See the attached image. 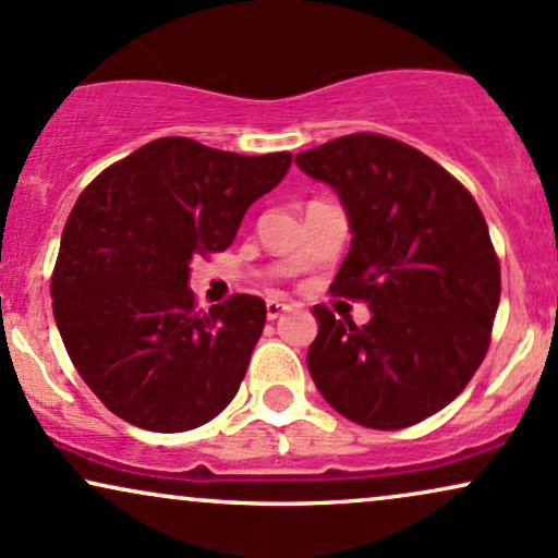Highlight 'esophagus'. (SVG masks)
Returning <instances> with one entry per match:
<instances>
[{"label": "esophagus", "mask_w": 558, "mask_h": 558, "mask_svg": "<svg viewBox=\"0 0 558 558\" xmlns=\"http://www.w3.org/2000/svg\"><path fill=\"white\" fill-rule=\"evenodd\" d=\"M287 311H292L290 302H281V300H268L266 302V318L268 320H277L279 315L287 313Z\"/></svg>", "instance_id": "obj_1"}]
</instances>
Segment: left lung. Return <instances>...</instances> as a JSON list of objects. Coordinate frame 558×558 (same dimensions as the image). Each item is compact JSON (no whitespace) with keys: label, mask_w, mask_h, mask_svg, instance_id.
<instances>
[{"label":"left lung","mask_w":558,"mask_h":558,"mask_svg":"<svg viewBox=\"0 0 558 558\" xmlns=\"http://www.w3.org/2000/svg\"><path fill=\"white\" fill-rule=\"evenodd\" d=\"M294 162L331 185L352 230L331 292L369 305L364 326L313 307V383L369 429L424 422L489 349L501 279L486 219L445 168L390 136H339Z\"/></svg>","instance_id":"obj_1"}]
</instances>
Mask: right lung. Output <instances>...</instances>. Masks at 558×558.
Listing matches in <instances>:
<instances>
[{
  "label": "right lung",
  "mask_w": 558,
  "mask_h": 558,
  "mask_svg": "<svg viewBox=\"0 0 558 558\" xmlns=\"http://www.w3.org/2000/svg\"><path fill=\"white\" fill-rule=\"evenodd\" d=\"M290 162L162 136L82 191L61 232L53 318L82 380L123 422L196 429L235 398L266 302L232 294L198 313L191 260L225 251Z\"/></svg>",
  "instance_id": "right-lung-1"
}]
</instances>
